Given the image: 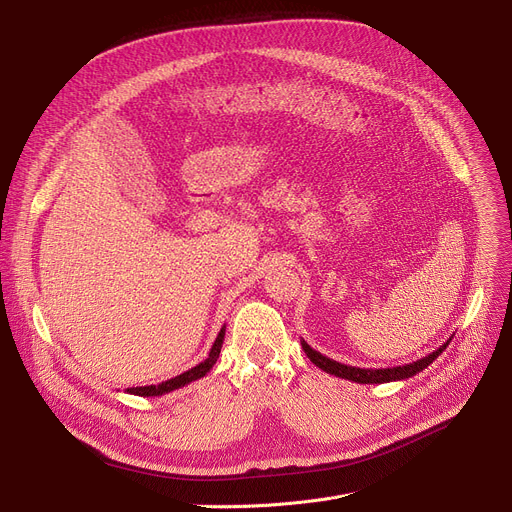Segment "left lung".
Masks as SVG:
<instances>
[{
    "instance_id": "8db88e82",
    "label": "left lung",
    "mask_w": 512,
    "mask_h": 512,
    "mask_svg": "<svg viewBox=\"0 0 512 512\" xmlns=\"http://www.w3.org/2000/svg\"><path fill=\"white\" fill-rule=\"evenodd\" d=\"M450 340H452V336L440 348H436L434 353H429L423 359H417V361L407 363V365H398V367H384V369H365V367H353V365L338 363V361H334L326 355L317 353L315 348H311L305 340H301V346H303L305 355L311 359L313 365H317L319 369H324L330 375H336V378L351 380V382H357V384H388V382L413 378V375L423 371L427 365H432L442 355L444 348L450 344Z\"/></svg>"
}]
</instances>
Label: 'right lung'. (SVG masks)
I'll return each instance as SVG.
<instances>
[{"label": "right lung", "mask_w": 512, "mask_h": 512, "mask_svg": "<svg viewBox=\"0 0 512 512\" xmlns=\"http://www.w3.org/2000/svg\"><path fill=\"white\" fill-rule=\"evenodd\" d=\"M224 336H226V326H222L218 338H215V342H213V346H211V351H209V357H207L205 361H201L199 365H195V367H191L188 371L176 375V378L161 382V384H157V386H153V384H151V386H137V388H128L126 392H128V394H134V396H161V394L174 392V390H178V388H184L186 384H191V382H195V380H201L203 375H207L209 369L215 365V361H218L220 351H222V344H224Z\"/></svg>", "instance_id": "add662e5"}]
</instances>
